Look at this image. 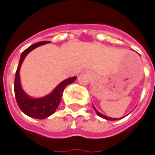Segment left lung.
<instances>
[{"mask_svg": "<svg viewBox=\"0 0 155 155\" xmlns=\"http://www.w3.org/2000/svg\"><path fill=\"white\" fill-rule=\"evenodd\" d=\"M93 107H94V110H95V112H96V114L99 115L100 117H101V118H103V119H104V120H120V119H122V118H110V117L109 116H106V115H104V114H101V112H99V111L95 109V107H94V105H93ZM124 118V117H123Z\"/></svg>", "mask_w": 155, "mask_h": 155, "instance_id": "obj_1", "label": "left lung"}]
</instances>
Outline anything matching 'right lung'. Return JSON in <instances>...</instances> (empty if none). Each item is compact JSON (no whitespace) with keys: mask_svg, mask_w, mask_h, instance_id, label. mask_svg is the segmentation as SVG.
Returning a JSON list of instances; mask_svg holds the SVG:
<instances>
[{"mask_svg":"<svg viewBox=\"0 0 155 155\" xmlns=\"http://www.w3.org/2000/svg\"><path fill=\"white\" fill-rule=\"evenodd\" d=\"M48 43H50V41L37 42L35 44L31 45L30 47L22 52L15 73V84H14L15 99L21 110L29 117L40 119V120L45 119L54 114L58 105L60 104L64 88L76 80V76L65 79L63 81H61L50 94H46L43 97L33 98L24 91L23 88L21 87V77H20V70L23 61L25 60V56L34 49Z\"/></svg>","mask_w":155,"mask_h":155,"instance_id":"right-lung-1","label":"right lung"}]
</instances>
